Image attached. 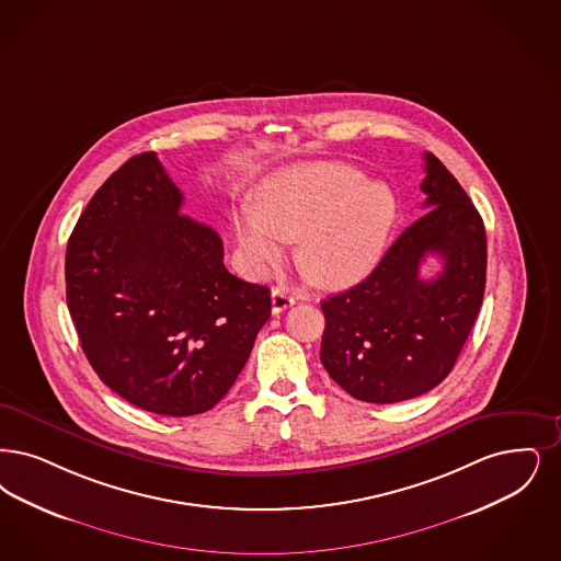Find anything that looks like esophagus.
I'll list each match as a JSON object with an SVG mask.
<instances>
[{
  "label": "esophagus",
  "instance_id": "obj_1",
  "mask_svg": "<svg viewBox=\"0 0 561 561\" xmlns=\"http://www.w3.org/2000/svg\"><path fill=\"white\" fill-rule=\"evenodd\" d=\"M294 302H296L294 294L290 290H286V288H275V290L271 291V311H273V314L286 311Z\"/></svg>",
  "mask_w": 561,
  "mask_h": 561
}]
</instances>
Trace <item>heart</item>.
Returning a JSON list of instances; mask_svg holds the SVG:
<instances>
[{
	"mask_svg": "<svg viewBox=\"0 0 561 561\" xmlns=\"http://www.w3.org/2000/svg\"><path fill=\"white\" fill-rule=\"evenodd\" d=\"M397 219V198L359 169L319 160L282 169L263 181L254 208L233 215V236L252 273L273 267L286 240L314 284L348 288L367 277L383 254Z\"/></svg>",
	"mask_w": 561,
	"mask_h": 561,
	"instance_id": "heart-1",
	"label": "heart"
}]
</instances>
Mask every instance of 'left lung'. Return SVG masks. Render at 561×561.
I'll return each instance as SVG.
<instances>
[{"instance_id":"8db88e82","label":"left lung","mask_w":561,"mask_h":561,"mask_svg":"<svg viewBox=\"0 0 561 561\" xmlns=\"http://www.w3.org/2000/svg\"><path fill=\"white\" fill-rule=\"evenodd\" d=\"M426 213L404 229L378 267L321 302V363L351 397L399 403L447 378L478 317L486 284V233L470 196L427 152ZM427 253L444 259L419 277Z\"/></svg>"}]
</instances>
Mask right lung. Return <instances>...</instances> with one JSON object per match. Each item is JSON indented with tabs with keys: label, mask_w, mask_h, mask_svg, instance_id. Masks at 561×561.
I'll use <instances>...</instances> for the list:
<instances>
[{
	"label": "right lung",
	"mask_w": 561,
	"mask_h": 561,
	"mask_svg": "<svg viewBox=\"0 0 561 561\" xmlns=\"http://www.w3.org/2000/svg\"><path fill=\"white\" fill-rule=\"evenodd\" d=\"M154 152L93 194L67 247V302L93 371L127 403L187 417L224 399L271 314L270 288L224 265L219 233L181 215Z\"/></svg>",
	"instance_id": "right-lung-1"
}]
</instances>
